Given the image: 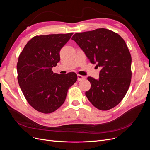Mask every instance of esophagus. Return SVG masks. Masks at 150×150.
Masks as SVG:
<instances>
[{"label": "esophagus", "instance_id": "obj_1", "mask_svg": "<svg viewBox=\"0 0 150 150\" xmlns=\"http://www.w3.org/2000/svg\"><path fill=\"white\" fill-rule=\"evenodd\" d=\"M84 79H85V77L84 76L79 75V74L78 75V81H82V80H83Z\"/></svg>", "mask_w": 150, "mask_h": 150}]
</instances>
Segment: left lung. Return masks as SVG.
<instances>
[{
	"instance_id": "1",
	"label": "left lung",
	"mask_w": 150,
	"mask_h": 150,
	"mask_svg": "<svg viewBox=\"0 0 150 150\" xmlns=\"http://www.w3.org/2000/svg\"><path fill=\"white\" fill-rule=\"evenodd\" d=\"M72 39L90 62L101 67L98 79L88 77L91 88L86 96L99 110L117 106L124 98L131 79V56L124 39L115 32L101 28L76 33Z\"/></svg>"
}]
</instances>
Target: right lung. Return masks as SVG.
I'll return each instance as SVG.
<instances>
[{"label":"right lung","mask_w":150,"mask_h":150,"mask_svg":"<svg viewBox=\"0 0 150 150\" xmlns=\"http://www.w3.org/2000/svg\"><path fill=\"white\" fill-rule=\"evenodd\" d=\"M72 34L34 36L19 56L18 83L27 101L39 112L48 114L61 107L78 79L73 72L61 75L52 71L60 61V50Z\"/></svg>","instance_id":"add662e5"}]
</instances>
